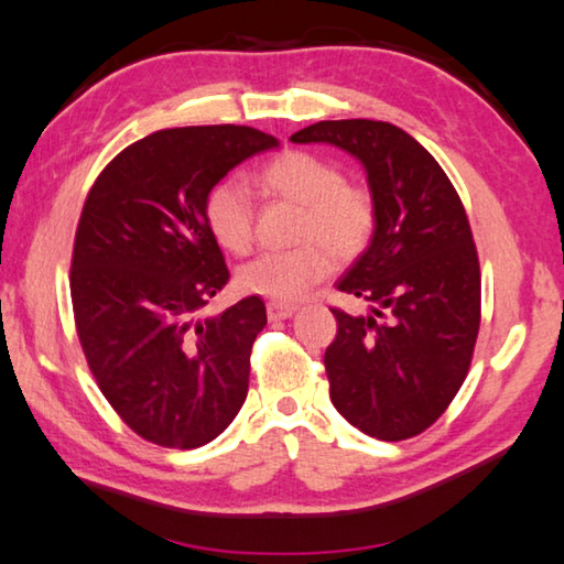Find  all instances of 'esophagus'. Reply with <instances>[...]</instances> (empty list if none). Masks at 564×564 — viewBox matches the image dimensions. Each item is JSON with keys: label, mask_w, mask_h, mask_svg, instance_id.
I'll use <instances>...</instances> for the list:
<instances>
[{"label": "esophagus", "mask_w": 564, "mask_h": 564, "mask_svg": "<svg viewBox=\"0 0 564 564\" xmlns=\"http://www.w3.org/2000/svg\"><path fill=\"white\" fill-rule=\"evenodd\" d=\"M265 311H268V318H271V321H283V318H291L293 314H296V306H293V303L271 301L265 306Z\"/></svg>", "instance_id": "34e87169"}]
</instances>
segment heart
Returning <instances> with one entry per match:
<instances>
[{
  "label": "heart",
  "instance_id": "b5f03b06",
  "mask_svg": "<svg viewBox=\"0 0 564 564\" xmlns=\"http://www.w3.org/2000/svg\"><path fill=\"white\" fill-rule=\"evenodd\" d=\"M256 185L271 198L301 205L296 240L291 250L258 256L238 271L246 293L289 303L334 268L356 261L371 246L379 226L377 198L366 185L346 183L334 160L308 150H283L256 173ZM205 223L216 243L234 256H246L256 240V213L243 185L218 183L205 195Z\"/></svg>",
  "mask_w": 564,
  "mask_h": 564
}]
</instances>
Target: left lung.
Listing matches in <instances>:
<instances>
[{"label":"left lung","mask_w":564,"mask_h":564,"mask_svg":"<svg viewBox=\"0 0 564 564\" xmlns=\"http://www.w3.org/2000/svg\"><path fill=\"white\" fill-rule=\"evenodd\" d=\"M291 140L359 158L379 208L371 246L336 283L371 314L330 308V401L364 434L411 440L452 404L475 354L481 273L467 210L432 153L397 124L324 120Z\"/></svg>","instance_id":"obj_1"}]
</instances>
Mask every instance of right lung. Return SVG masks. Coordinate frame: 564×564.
<instances>
[{
  "instance_id": "add662e5",
  "label": "right lung",
  "mask_w": 564,
  "mask_h": 564,
  "mask_svg": "<svg viewBox=\"0 0 564 564\" xmlns=\"http://www.w3.org/2000/svg\"><path fill=\"white\" fill-rule=\"evenodd\" d=\"M279 140L246 124L158 130L115 155L77 223L69 293L97 387L145 442L198 449L243 406L265 303L198 318L230 273L205 195Z\"/></svg>"
}]
</instances>
